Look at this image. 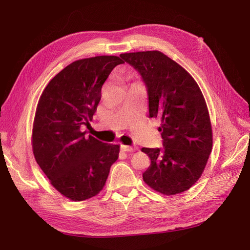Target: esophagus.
<instances>
[{
	"mask_svg": "<svg viewBox=\"0 0 250 250\" xmlns=\"http://www.w3.org/2000/svg\"><path fill=\"white\" fill-rule=\"evenodd\" d=\"M121 149H122V151H125V152H133V151H136L138 148H136V147H130V146H125V145H122Z\"/></svg>",
	"mask_w": 250,
	"mask_h": 250,
	"instance_id": "34e87169",
	"label": "esophagus"
}]
</instances>
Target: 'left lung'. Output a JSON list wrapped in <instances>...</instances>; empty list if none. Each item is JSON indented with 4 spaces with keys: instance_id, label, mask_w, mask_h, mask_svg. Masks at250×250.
Masks as SVG:
<instances>
[{
    "instance_id": "1",
    "label": "left lung",
    "mask_w": 250,
    "mask_h": 250,
    "mask_svg": "<svg viewBox=\"0 0 250 250\" xmlns=\"http://www.w3.org/2000/svg\"><path fill=\"white\" fill-rule=\"evenodd\" d=\"M148 89L149 116L159 118L162 149L142 148L151 160L146 185L164 195L189 189L202 176L213 148L207 103L190 74L159 50L125 52Z\"/></svg>"
}]
</instances>
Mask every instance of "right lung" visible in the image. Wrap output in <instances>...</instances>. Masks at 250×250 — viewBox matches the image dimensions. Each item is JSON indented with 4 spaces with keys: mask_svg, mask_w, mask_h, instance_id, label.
Here are the masks:
<instances>
[{
    "mask_svg": "<svg viewBox=\"0 0 250 250\" xmlns=\"http://www.w3.org/2000/svg\"><path fill=\"white\" fill-rule=\"evenodd\" d=\"M116 56L78 60L51 79L38 100L32 127V151L50 185L62 195L81 202L105 186L120 146L102 143L82 132L101 99V88Z\"/></svg>",
    "mask_w": 250,
    "mask_h": 250,
    "instance_id": "add662e5",
    "label": "right lung"
}]
</instances>
